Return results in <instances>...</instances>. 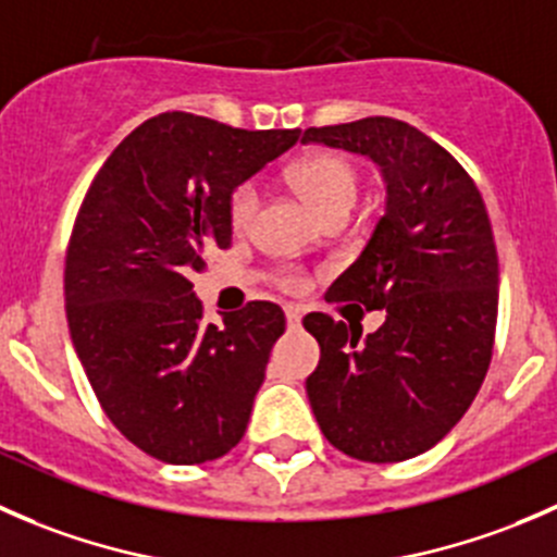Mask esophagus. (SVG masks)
<instances>
[{
    "label": "esophagus",
    "mask_w": 557,
    "mask_h": 557,
    "mask_svg": "<svg viewBox=\"0 0 557 557\" xmlns=\"http://www.w3.org/2000/svg\"><path fill=\"white\" fill-rule=\"evenodd\" d=\"M285 320H288V329H299L301 307L299 305H285Z\"/></svg>",
    "instance_id": "obj_1"
}]
</instances>
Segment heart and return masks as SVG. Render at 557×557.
<instances>
[{"label":"heart","mask_w":557,"mask_h":557,"mask_svg":"<svg viewBox=\"0 0 557 557\" xmlns=\"http://www.w3.org/2000/svg\"><path fill=\"white\" fill-rule=\"evenodd\" d=\"M288 180L296 190H299L301 199L310 205V210L320 221H329V218H345L350 212L352 201L358 196V170L352 161H347L339 153H310L301 156L294 166L288 170ZM258 185L252 180H245L237 188L228 194V223H232L234 232H247L258 212ZM277 283L285 290H299L305 285L299 272L294 269H285L280 272Z\"/></svg>","instance_id":"heart-1"}]
</instances>
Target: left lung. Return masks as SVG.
<instances>
[{
  "label": "left lung",
  "instance_id": "8db88e82",
  "mask_svg": "<svg viewBox=\"0 0 557 557\" xmlns=\"http://www.w3.org/2000/svg\"><path fill=\"white\" fill-rule=\"evenodd\" d=\"M301 143L369 156L387 185L372 239L325 294L383 310L385 323L361 336V325L307 314L320 345L312 412L350 458H414L463 418L491 367L498 256L485 201L442 145L396 117L307 128Z\"/></svg>",
  "mask_w": 557,
  "mask_h": 557
}]
</instances>
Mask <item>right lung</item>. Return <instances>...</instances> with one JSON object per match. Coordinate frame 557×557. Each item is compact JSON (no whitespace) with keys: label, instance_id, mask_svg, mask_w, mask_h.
<instances>
[{"label":"right lung","instance_id":"obj_1","mask_svg":"<svg viewBox=\"0 0 557 557\" xmlns=\"http://www.w3.org/2000/svg\"><path fill=\"white\" fill-rule=\"evenodd\" d=\"M299 134L161 112L112 150L77 212L64 269L72 345L112 425L164 463H207L245 436L285 314L250 301L205 323L188 277L205 250L232 245L228 194Z\"/></svg>","mask_w":557,"mask_h":557}]
</instances>
